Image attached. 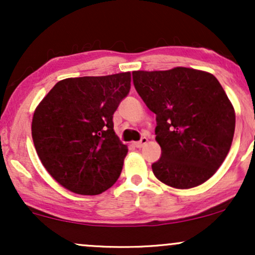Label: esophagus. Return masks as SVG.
<instances>
[{"label": "esophagus", "mask_w": 255, "mask_h": 255, "mask_svg": "<svg viewBox=\"0 0 255 255\" xmlns=\"http://www.w3.org/2000/svg\"><path fill=\"white\" fill-rule=\"evenodd\" d=\"M147 141H148V139L146 136H142L141 139H140V141H135L134 142V146H135V147H137V148H141V147H144V146L147 144Z\"/></svg>", "instance_id": "esophagus-1"}]
</instances>
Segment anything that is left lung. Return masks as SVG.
Returning <instances> with one entry per match:
<instances>
[{
	"label": "left lung",
	"instance_id": "obj_1",
	"mask_svg": "<svg viewBox=\"0 0 255 255\" xmlns=\"http://www.w3.org/2000/svg\"><path fill=\"white\" fill-rule=\"evenodd\" d=\"M133 81L156 114L162 157L152 164L154 176L177 189L206 182L224 162L235 131V110L219 81L186 67L134 71Z\"/></svg>",
	"mask_w": 255,
	"mask_h": 255
}]
</instances>
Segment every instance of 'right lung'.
I'll use <instances>...</instances> for the list:
<instances>
[{"instance_id":"add662e5","label":"right lung","mask_w":255,"mask_h":255,"mask_svg":"<svg viewBox=\"0 0 255 255\" xmlns=\"http://www.w3.org/2000/svg\"><path fill=\"white\" fill-rule=\"evenodd\" d=\"M130 90V72L58 81L34 110L32 139L40 162L61 186L97 195L118 181L128 147L113 115Z\"/></svg>"}]
</instances>
